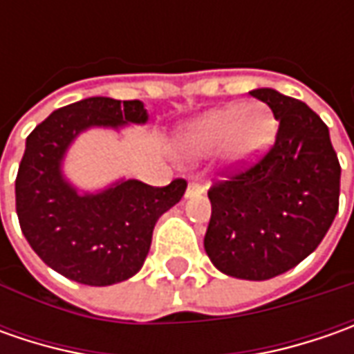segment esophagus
<instances>
[{
  "instance_id": "obj_1",
  "label": "esophagus",
  "mask_w": 354,
  "mask_h": 354,
  "mask_svg": "<svg viewBox=\"0 0 354 354\" xmlns=\"http://www.w3.org/2000/svg\"><path fill=\"white\" fill-rule=\"evenodd\" d=\"M205 193V187L197 181H191V183L187 185V191H185V198H193L198 197V195H203Z\"/></svg>"
}]
</instances>
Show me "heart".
<instances>
[{
	"label": "heart",
	"mask_w": 354,
	"mask_h": 354,
	"mask_svg": "<svg viewBox=\"0 0 354 354\" xmlns=\"http://www.w3.org/2000/svg\"><path fill=\"white\" fill-rule=\"evenodd\" d=\"M274 138L276 122L266 106L226 104L185 124L179 131V151L189 159H201L223 147L226 167L240 171L256 165Z\"/></svg>",
	"instance_id": "1"
}]
</instances>
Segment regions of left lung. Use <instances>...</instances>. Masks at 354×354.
I'll return each instance as SVG.
<instances>
[{
	"mask_svg": "<svg viewBox=\"0 0 354 354\" xmlns=\"http://www.w3.org/2000/svg\"><path fill=\"white\" fill-rule=\"evenodd\" d=\"M279 122L268 156L230 181L211 187L205 252L238 279L276 278L306 260L339 211L341 165L329 128L307 104L256 88Z\"/></svg>",
	"mask_w": 354,
	"mask_h": 354,
	"instance_id": "1",
	"label": "left lung"
}]
</instances>
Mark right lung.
I'll return each instance as SVG.
<instances>
[{
	"mask_svg": "<svg viewBox=\"0 0 354 354\" xmlns=\"http://www.w3.org/2000/svg\"><path fill=\"white\" fill-rule=\"evenodd\" d=\"M147 120L140 100L92 96L55 110L29 133L15 181L17 216L35 254L64 278L102 288L136 276L159 216L183 197V179L156 189L122 177L86 191L64 173L80 133L98 128L120 133Z\"/></svg>",
	"mask_w": 354,
	"mask_h": 354,
	"instance_id": "1",
	"label": "right lung"
}]
</instances>
